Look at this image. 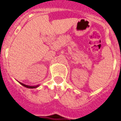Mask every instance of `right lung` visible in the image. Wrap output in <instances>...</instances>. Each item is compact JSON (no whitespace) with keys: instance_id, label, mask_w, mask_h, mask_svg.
Wrapping results in <instances>:
<instances>
[{"instance_id":"right-lung-1","label":"right lung","mask_w":121,"mask_h":121,"mask_svg":"<svg viewBox=\"0 0 121 121\" xmlns=\"http://www.w3.org/2000/svg\"><path fill=\"white\" fill-rule=\"evenodd\" d=\"M18 82L19 83L21 84V85H22L23 86L26 87V88H32V89H33V88H38V87L39 86V85H35V86H29V85H25V84L22 83H21V82Z\"/></svg>"}]
</instances>
